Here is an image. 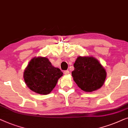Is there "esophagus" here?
<instances>
[{
	"instance_id": "34e87169",
	"label": "esophagus",
	"mask_w": 128,
	"mask_h": 128,
	"mask_svg": "<svg viewBox=\"0 0 128 128\" xmlns=\"http://www.w3.org/2000/svg\"><path fill=\"white\" fill-rule=\"evenodd\" d=\"M69 73H70V71H68V70H66V71H64V74L65 75H67Z\"/></svg>"
}]
</instances>
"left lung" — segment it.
Here are the masks:
<instances>
[{
  "instance_id": "8db88e82",
  "label": "left lung",
  "mask_w": 128,
  "mask_h": 128,
  "mask_svg": "<svg viewBox=\"0 0 128 128\" xmlns=\"http://www.w3.org/2000/svg\"><path fill=\"white\" fill-rule=\"evenodd\" d=\"M72 76L82 90L91 92L99 89L106 78V72L97 59L92 57H78L75 61Z\"/></svg>"
}]
</instances>
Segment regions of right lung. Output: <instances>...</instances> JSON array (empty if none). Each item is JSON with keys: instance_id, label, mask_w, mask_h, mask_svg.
<instances>
[{"instance_id": "right-lung-1", "label": "right lung", "mask_w": 128, "mask_h": 128, "mask_svg": "<svg viewBox=\"0 0 128 128\" xmlns=\"http://www.w3.org/2000/svg\"><path fill=\"white\" fill-rule=\"evenodd\" d=\"M62 74L46 57H38L29 62L24 71V78L31 90L40 94H48L54 89Z\"/></svg>"}]
</instances>
